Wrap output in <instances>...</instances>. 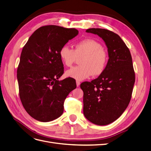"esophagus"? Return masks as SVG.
Returning <instances> with one entry per match:
<instances>
[{
  "label": "esophagus",
  "mask_w": 151,
  "mask_h": 151,
  "mask_svg": "<svg viewBox=\"0 0 151 151\" xmlns=\"http://www.w3.org/2000/svg\"><path fill=\"white\" fill-rule=\"evenodd\" d=\"M81 84V83L79 81H76V85H77V87H79Z\"/></svg>",
  "instance_id": "34e87169"
}]
</instances>
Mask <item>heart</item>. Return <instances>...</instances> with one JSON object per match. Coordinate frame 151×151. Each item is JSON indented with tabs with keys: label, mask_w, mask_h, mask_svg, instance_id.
Masks as SVG:
<instances>
[{
	"label": "heart",
	"mask_w": 151,
	"mask_h": 151,
	"mask_svg": "<svg viewBox=\"0 0 151 151\" xmlns=\"http://www.w3.org/2000/svg\"><path fill=\"white\" fill-rule=\"evenodd\" d=\"M59 56L66 67H71L77 58L82 57L79 60L81 65L72 67L65 73L67 77L78 81L88 79L91 75H101L108 61V53L101 43L92 38H86L76 43L74 49L63 45L59 50Z\"/></svg>",
	"instance_id": "heart-1"
}]
</instances>
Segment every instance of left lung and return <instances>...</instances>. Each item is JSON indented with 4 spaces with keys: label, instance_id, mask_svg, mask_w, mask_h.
Masks as SVG:
<instances>
[{
    "label": "left lung",
    "instance_id": "8db88e82",
    "mask_svg": "<svg viewBox=\"0 0 151 151\" xmlns=\"http://www.w3.org/2000/svg\"><path fill=\"white\" fill-rule=\"evenodd\" d=\"M86 32L98 35L104 41L109 59L101 75L81 84L83 112L91 122L106 125L118 119L130 101L135 81L132 56L125 43L113 31L90 28Z\"/></svg>",
    "mask_w": 151,
    "mask_h": 151
}]
</instances>
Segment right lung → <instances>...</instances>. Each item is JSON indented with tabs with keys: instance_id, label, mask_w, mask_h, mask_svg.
I'll use <instances>...</instances> for the list:
<instances>
[{
	"instance_id": "obj_1",
	"label": "right lung",
	"mask_w": 151,
	"mask_h": 151,
	"mask_svg": "<svg viewBox=\"0 0 151 151\" xmlns=\"http://www.w3.org/2000/svg\"><path fill=\"white\" fill-rule=\"evenodd\" d=\"M78 33L75 28L43 26L22 48L17 70L19 97L26 112L36 120L48 122L60 116L67 96L76 88L71 77L58 79L64 71L59 50Z\"/></svg>"
}]
</instances>
